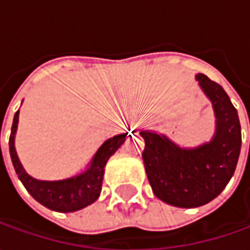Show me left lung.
<instances>
[{
    "label": "left lung",
    "instance_id": "obj_1",
    "mask_svg": "<svg viewBox=\"0 0 250 250\" xmlns=\"http://www.w3.org/2000/svg\"><path fill=\"white\" fill-rule=\"evenodd\" d=\"M211 103L213 138L195 147H182L163 133L142 130L143 163L154 195L182 208L207 205L227 187L241 153V124L226 90L203 73L195 76Z\"/></svg>",
    "mask_w": 250,
    "mask_h": 250
}]
</instances>
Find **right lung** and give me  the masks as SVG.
Segmentation results:
<instances>
[{"mask_svg":"<svg viewBox=\"0 0 250 250\" xmlns=\"http://www.w3.org/2000/svg\"><path fill=\"white\" fill-rule=\"evenodd\" d=\"M19 124V110L16 111L9 136V154L18 178L26 190L47 208L60 213H72L94 203L101 192L104 167L111 156L120 149L128 133L115 135L107 139L86 166L82 172L58 181H43L29 175L22 166L15 149V136ZM1 150V147H0Z\"/></svg>","mask_w":250,"mask_h":250,"instance_id":"right-lung-1","label":"right lung"}]
</instances>
